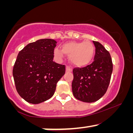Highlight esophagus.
Masks as SVG:
<instances>
[{
	"label": "esophagus",
	"instance_id": "1",
	"mask_svg": "<svg viewBox=\"0 0 133 133\" xmlns=\"http://www.w3.org/2000/svg\"><path fill=\"white\" fill-rule=\"evenodd\" d=\"M72 71V68H71L70 66L69 65H67L66 66V71Z\"/></svg>",
	"mask_w": 133,
	"mask_h": 133
}]
</instances>
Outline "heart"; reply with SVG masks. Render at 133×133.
Wrapping results in <instances>:
<instances>
[{"label": "heart", "mask_w": 133, "mask_h": 133, "mask_svg": "<svg viewBox=\"0 0 133 133\" xmlns=\"http://www.w3.org/2000/svg\"><path fill=\"white\" fill-rule=\"evenodd\" d=\"M63 52L69 56L72 64L77 66H84L91 61L95 53V47L89 41L69 42L62 45V51L58 48L55 49L56 58L61 60L64 57Z\"/></svg>", "instance_id": "obj_1"}]
</instances>
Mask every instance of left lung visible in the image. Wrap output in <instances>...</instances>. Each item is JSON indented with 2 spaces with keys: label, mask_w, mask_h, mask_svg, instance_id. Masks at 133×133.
<instances>
[{
  "label": "left lung",
  "mask_w": 133,
  "mask_h": 133,
  "mask_svg": "<svg viewBox=\"0 0 133 133\" xmlns=\"http://www.w3.org/2000/svg\"><path fill=\"white\" fill-rule=\"evenodd\" d=\"M94 61L84 68H75L73 70L72 91L77 100L84 102H94L101 98L108 90L112 62L109 51L96 41Z\"/></svg>",
  "instance_id": "1"
}]
</instances>
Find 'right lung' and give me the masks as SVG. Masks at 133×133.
<instances>
[{"label": "right lung", "mask_w": 133, "mask_h": 133, "mask_svg": "<svg viewBox=\"0 0 133 133\" xmlns=\"http://www.w3.org/2000/svg\"><path fill=\"white\" fill-rule=\"evenodd\" d=\"M57 42L40 39L18 53L13 69L16 89L26 102L40 104L53 96L65 65L53 61Z\"/></svg>", "instance_id": "obj_1"}]
</instances>
